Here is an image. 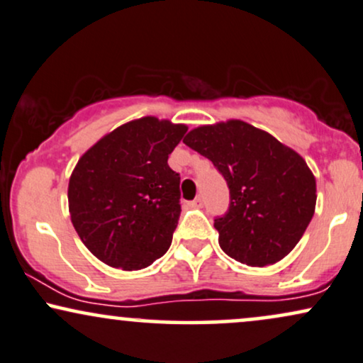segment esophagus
<instances>
[{
	"mask_svg": "<svg viewBox=\"0 0 363 363\" xmlns=\"http://www.w3.org/2000/svg\"><path fill=\"white\" fill-rule=\"evenodd\" d=\"M191 208H194V209L203 208V199H201V197H196V199L191 203Z\"/></svg>",
	"mask_w": 363,
	"mask_h": 363,
	"instance_id": "34e87169",
	"label": "esophagus"
}]
</instances>
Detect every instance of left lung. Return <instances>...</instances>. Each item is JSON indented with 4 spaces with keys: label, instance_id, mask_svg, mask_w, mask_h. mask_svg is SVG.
I'll return each instance as SVG.
<instances>
[{
    "label": "left lung",
    "instance_id": "left-lung-1",
    "mask_svg": "<svg viewBox=\"0 0 363 363\" xmlns=\"http://www.w3.org/2000/svg\"><path fill=\"white\" fill-rule=\"evenodd\" d=\"M184 144L228 182L229 209L214 219L224 253L250 266L273 264L290 253L316 204V181L305 159L238 118L192 128Z\"/></svg>",
    "mask_w": 363,
    "mask_h": 363
}]
</instances>
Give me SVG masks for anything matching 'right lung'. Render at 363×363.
Instances as JSON below:
<instances>
[{"label":"right lung","instance_id":"add662e5","mask_svg":"<svg viewBox=\"0 0 363 363\" xmlns=\"http://www.w3.org/2000/svg\"><path fill=\"white\" fill-rule=\"evenodd\" d=\"M186 132L184 123L135 118L79 159L68 211L82 242L102 263L135 272L166 255L181 216V177L167 159Z\"/></svg>","mask_w":363,"mask_h":363}]
</instances>
